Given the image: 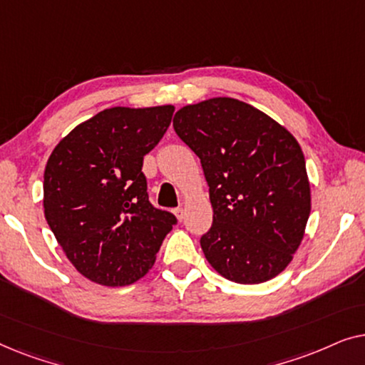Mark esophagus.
<instances>
[{
	"label": "esophagus",
	"instance_id": "1",
	"mask_svg": "<svg viewBox=\"0 0 365 365\" xmlns=\"http://www.w3.org/2000/svg\"><path fill=\"white\" fill-rule=\"evenodd\" d=\"M174 214H176V217L179 219V221H182V216H184L182 207H176V209H174Z\"/></svg>",
	"mask_w": 365,
	"mask_h": 365
}]
</instances>
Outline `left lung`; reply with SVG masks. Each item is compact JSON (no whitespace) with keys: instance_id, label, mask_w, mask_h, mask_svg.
Wrapping results in <instances>:
<instances>
[{"instance_id":"1","label":"left lung","mask_w":365,"mask_h":365,"mask_svg":"<svg viewBox=\"0 0 365 365\" xmlns=\"http://www.w3.org/2000/svg\"><path fill=\"white\" fill-rule=\"evenodd\" d=\"M174 131L201 159L212 226L201 237L222 277L261 284L301 246L311 214L306 159L286 128L251 104L212 98L179 109Z\"/></svg>"}]
</instances>
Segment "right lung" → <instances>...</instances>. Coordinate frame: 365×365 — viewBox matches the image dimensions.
Listing matches in <instances>:
<instances>
[{
  "mask_svg": "<svg viewBox=\"0 0 365 365\" xmlns=\"http://www.w3.org/2000/svg\"><path fill=\"white\" fill-rule=\"evenodd\" d=\"M174 106L109 108L58 143L44 169V217L79 274L118 287L146 276L178 219L149 202L143 159Z\"/></svg>",
  "mask_w": 365,
  "mask_h": 365,
  "instance_id": "add662e5",
  "label": "right lung"
}]
</instances>
